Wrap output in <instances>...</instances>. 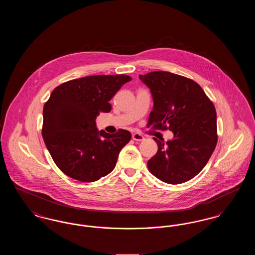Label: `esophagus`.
Masks as SVG:
<instances>
[{"label":"esophagus","instance_id":"esophagus-1","mask_svg":"<svg viewBox=\"0 0 255 255\" xmlns=\"http://www.w3.org/2000/svg\"><path fill=\"white\" fill-rule=\"evenodd\" d=\"M132 138L135 141H142L144 139V136L141 133H134L132 134Z\"/></svg>","mask_w":255,"mask_h":255}]
</instances>
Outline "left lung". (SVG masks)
<instances>
[{
  "mask_svg": "<svg viewBox=\"0 0 255 255\" xmlns=\"http://www.w3.org/2000/svg\"><path fill=\"white\" fill-rule=\"evenodd\" d=\"M138 77L154 100L147 127L174 133L166 142L154 137L158 152L148 169L170 184L187 182L206 166L217 144L215 107L201 86L182 75L152 72Z\"/></svg>",
  "mask_w": 255,
  "mask_h": 255,
  "instance_id": "obj_1",
  "label": "left lung"
}]
</instances>
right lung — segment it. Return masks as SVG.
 Segmentation results:
<instances>
[{
	"mask_svg": "<svg viewBox=\"0 0 255 255\" xmlns=\"http://www.w3.org/2000/svg\"><path fill=\"white\" fill-rule=\"evenodd\" d=\"M132 78L125 74L92 75L56 87L43 109L42 135L58 168L80 182H92L111 173L131 133L98 131L96 120L109 113L110 100Z\"/></svg>",
	"mask_w": 255,
	"mask_h": 255,
	"instance_id": "1",
	"label": "right lung"
}]
</instances>
